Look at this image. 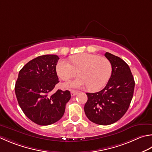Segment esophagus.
Returning <instances> with one entry per match:
<instances>
[{"instance_id":"34e87169","label":"esophagus","mask_w":152,"mask_h":152,"mask_svg":"<svg viewBox=\"0 0 152 152\" xmlns=\"http://www.w3.org/2000/svg\"><path fill=\"white\" fill-rule=\"evenodd\" d=\"M70 93H71V96H76L77 94H78V91H75V90H71Z\"/></svg>"}]
</instances>
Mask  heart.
Segmentation results:
<instances>
[{
    "label": "heart",
    "instance_id": "1",
    "mask_svg": "<svg viewBox=\"0 0 152 152\" xmlns=\"http://www.w3.org/2000/svg\"><path fill=\"white\" fill-rule=\"evenodd\" d=\"M71 64L61 60L56 64V70L64 81L69 80L78 71L79 76L64 84L67 88H80L88 86L91 91H97L106 85L111 78L112 64L107 58L88 53L71 56Z\"/></svg>",
    "mask_w": 152,
    "mask_h": 152
}]
</instances>
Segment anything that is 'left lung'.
Here are the masks:
<instances>
[{"mask_svg": "<svg viewBox=\"0 0 152 152\" xmlns=\"http://www.w3.org/2000/svg\"><path fill=\"white\" fill-rule=\"evenodd\" d=\"M112 64V74L102 90L86 93L88 101L84 105L86 117L93 123L109 125L123 117L131 102L135 82L130 68L118 56L105 53Z\"/></svg>", "mask_w": 152, "mask_h": 152, "instance_id": "left-lung-1", "label": "left lung"}]
</instances>
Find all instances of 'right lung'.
<instances>
[{"instance_id": "add662e5", "label": "right lung", "mask_w": 152, "mask_h": 152, "mask_svg": "<svg viewBox=\"0 0 152 152\" xmlns=\"http://www.w3.org/2000/svg\"><path fill=\"white\" fill-rule=\"evenodd\" d=\"M56 55L37 56L20 70L15 93L20 108L29 119L39 125L56 123L63 116L70 92L58 90L50 94L59 82L56 72Z\"/></svg>"}]
</instances>
